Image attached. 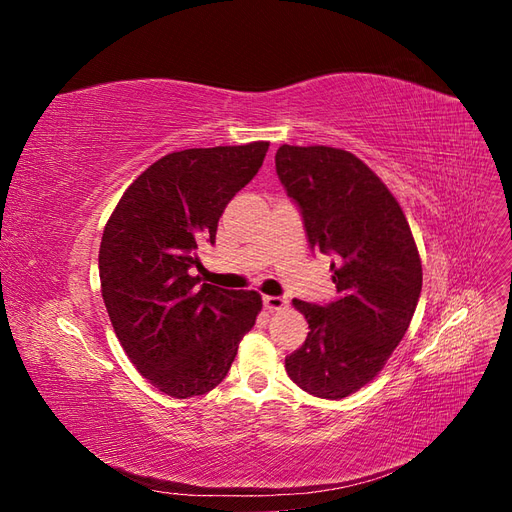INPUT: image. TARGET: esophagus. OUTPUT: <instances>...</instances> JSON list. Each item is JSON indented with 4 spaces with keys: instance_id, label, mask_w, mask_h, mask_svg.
Returning <instances> with one entry per match:
<instances>
[{
    "instance_id": "1",
    "label": "esophagus",
    "mask_w": 512,
    "mask_h": 512,
    "mask_svg": "<svg viewBox=\"0 0 512 512\" xmlns=\"http://www.w3.org/2000/svg\"><path fill=\"white\" fill-rule=\"evenodd\" d=\"M262 303H265L269 312H275V309H282L288 301L284 297H262Z\"/></svg>"
}]
</instances>
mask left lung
I'll return each mask as SVG.
<instances>
[{"label":"left lung","mask_w":512,"mask_h":512,"mask_svg":"<svg viewBox=\"0 0 512 512\" xmlns=\"http://www.w3.org/2000/svg\"><path fill=\"white\" fill-rule=\"evenodd\" d=\"M275 170L299 207L312 250L333 256L337 299H294L309 324L286 371L309 395L342 399L389 361L421 297L423 269L404 211L380 177L350 151L282 145Z\"/></svg>","instance_id":"obj_1"}]
</instances>
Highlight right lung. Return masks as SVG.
<instances>
[{"label": "right lung", "mask_w": 512, "mask_h": 512, "mask_svg": "<svg viewBox=\"0 0 512 512\" xmlns=\"http://www.w3.org/2000/svg\"><path fill=\"white\" fill-rule=\"evenodd\" d=\"M267 151L258 141L168 153L123 192L104 228L108 318L134 367L170 397L215 389L262 309L258 292L200 284L192 269L198 245L215 243L226 205Z\"/></svg>", "instance_id": "add662e5"}]
</instances>
